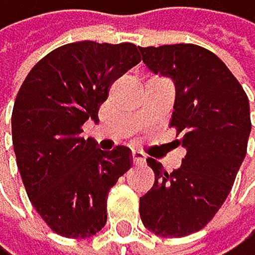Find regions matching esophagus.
<instances>
[{
	"mask_svg": "<svg viewBox=\"0 0 255 255\" xmlns=\"http://www.w3.org/2000/svg\"><path fill=\"white\" fill-rule=\"evenodd\" d=\"M131 158H133L135 165H138V163H143L145 162V155L142 152H138V150H133V152H131Z\"/></svg>",
	"mask_w": 255,
	"mask_h": 255,
	"instance_id": "obj_1",
	"label": "esophagus"
}]
</instances>
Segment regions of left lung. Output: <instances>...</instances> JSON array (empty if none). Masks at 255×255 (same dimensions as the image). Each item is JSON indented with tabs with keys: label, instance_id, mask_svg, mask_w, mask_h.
Masks as SVG:
<instances>
[{
	"label": "left lung",
	"instance_id": "left-lung-1",
	"mask_svg": "<svg viewBox=\"0 0 255 255\" xmlns=\"http://www.w3.org/2000/svg\"><path fill=\"white\" fill-rule=\"evenodd\" d=\"M140 53L152 73L175 85L170 125L187 150L170 173L147 158L155 184L140 197V217L155 236L184 237L207 226L232 189L252 127L249 100L226 63L202 46L180 43Z\"/></svg>",
	"mask_w": 255,
	"mask_h": 255
}]
</instances>
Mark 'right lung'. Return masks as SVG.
Returning a JSON list of instances; mask_svg holds the SVG:
<instances>
[{
	"label": "right lung",
	"mask_w": 255,
	"mask_h": 255,
	"mask_svg": "<svg viewBox=\"0 0 255 255\" xmlns=\"http://www.w3.org/2000/svg\"><path fill=\"white\" fill-rule=\"evenodd\" d=\"M136 63L131 43H70L41 58L19 88L11 115L16 163L33 207L60 236L87 239L107 224L108 192L131 167V152H103L82 131Z\"/></svg>",
	"instance_id": "1"
}]
</instances>
